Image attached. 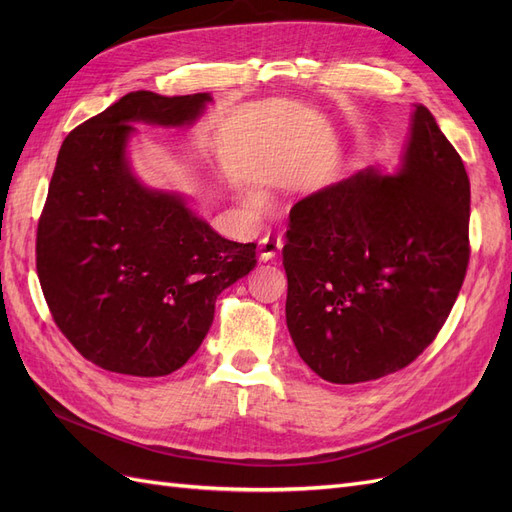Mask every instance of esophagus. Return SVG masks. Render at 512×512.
I'll use <instances>...</instances> for the list:
<instances>
[{"instance_id":"obj_1","label":"esophagus","mask_w":512,"mask_h":512,"mask_svg":"<svg viewBox=\"0 0 512 512\" xmlns=\"http://www.w3.org/2000/svg\"><path fill=\"white\" fill-rule=\"evenodd\" d=\"M260 260H273V258H277V254L282 252V247H284V241L280 239V237H265L260 241Z\"/></svg>"}]
</instances>
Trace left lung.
Returning <instances> with one entry per match:
<instances>
[{"mask_svg": "<svg viewBox=\"0 0 512 512\" xmlns=\"http://www.w3.org/2000/svg\"><path fill=\"white\" fill-rule=\"evenodd\" d=\"M470 179L423 104L391 175L365 168L301 198L284 245L286 324L333 384L378 380L438 335L466 277Z\"/></svg>", "mask_w": 512, "mask_h": 512, "instance_id": "1", "label": "left lung"}]
</instances>
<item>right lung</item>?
I'll list each match as a JSON object with an SVG mask.
<instances>
[{
  "instance_id": "1",
  "label": "right lung",
  "mask_w": 512,
  "mask_h": 512,
  "mask_svg": "<svg viewBox=\"0 0 512 512\" xmlns=\"http://www.w3.org/2000/svg\"><path fill=\"white\" fill-rule=\"evenodd\" d=\"M211 102L132 91L59 149L38 277L61 333L106 371L173 374L203 344L220 292L256 267V243L220 237L188 196L138 179L128 156L134 123L190 128Z\"/></svg>"
}]
</instances>
